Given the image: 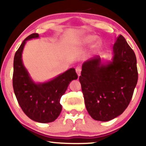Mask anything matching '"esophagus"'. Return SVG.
<instances>
[{
	"mask_svg": "<svg viewBox=\"0 0 146 146\" xmlns=\"http://www.w3.org/2000/svg\"><path fill=\"white\" fill-rule=\"evenodd\" d=\"M75 71H76V73H78V76H80V73H81V68L80 67V66H78V67H76V68H75Z\"/></svg>",
	"mask_w": 146,
	"mask_h": 146,
	"instance_id": "obj_1",
	"label": "esophagus"
}]
</instances>
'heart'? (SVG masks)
Masks as SVG:
<instances>
[{
    "mask_svg": "<svg viewBox=\"0 0 146 146\" xmlns=\"http://www.w3.org/2000/svg\"><path fill=\"white\" fill-rule=\"evenodd\" d=\"M96 38L97 36H94V35H88V36L84 37L82 38V42L84 44H90V43L94 42L96 40ZM98 44H99V42H98Z\"/></svg>",
    "mask_w": 146,
    "mask_h": 146,
    "instance_id": "1",
    "label": "heart"
}]
</instances>
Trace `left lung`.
<instances>
[{
    "mask_svg": "<svg viewBox=\"0 0 146 146\" xmlns=\"http://www.w3.org/2000/svg\"><path fill=\"white\" fill-rule=\"evenodd\" d=\"M112 61L100 56L84 62L79 78L87 111L95 120L108 121L130 104L138 80L135 52L119 35L113 46Z\"/></svg>",
    "mask_w": 146,
    "mask_h": 146,
    "instance_id": "obj_1",
    "label": "left lung"
}]
</instances>
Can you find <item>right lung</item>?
Segmentation results:
<instances>
[{"label": "right lung", "instance_id": "right-lung-1", "mask_svg": "<svg viewBox=\"0 0 146 146\" xmlns=\"http://www.w3.org/2000/svg\"><path fill=\"white\" fill-rule=\"evenodd\" d=\"M39 38L38 33L27 37L16 52L14 59L13 88L18 104L28 117L39 123H49L56 119L62 111L60 101L72 80H77L75 68L62 73L50 81L36 83L30 77L22 60L26 42Z\"/></svg>", "mask_w": 146, "mask_h": 146}]
</instances>
